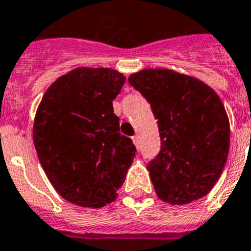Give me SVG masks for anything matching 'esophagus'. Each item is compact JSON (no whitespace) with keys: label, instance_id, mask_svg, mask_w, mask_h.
Segmentation results:
<instances>
[{"label":"esophagus","instance_id":"obj_1","mask_svg":"<svg viewBox=\"0 0 251 251\" xmlns=\"http://www.w3.org/2000/svg\"><path fill=\"white\" fill-rule=\"evenodd\" d=\"M138 137H137V135H135V137H133V142H134V145H135V146H138Z\"/></svg>","mask_w":251,"mask_h":251}]
</instances>
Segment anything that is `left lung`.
I'll return each mask as SVG.
<instances>
[{
    "label": "left lung",
    "mask_w": 251,
    "mask_h": 251,
    "mask_svg": "<svg viewBox=\"0 0 251 251\" xmlns=\"http://www.w3.org/2000/svg\"><path fill=\"white\" fill-rule=\"evenodd\" d=\"M158 120L160 151L147 166L158 198L184 205L204 198L226 163L230 125L219 95L201 80L167 68L130 75Z\"/></svg>",
    "instance_id": "left-lung-1"
}]
</instances>
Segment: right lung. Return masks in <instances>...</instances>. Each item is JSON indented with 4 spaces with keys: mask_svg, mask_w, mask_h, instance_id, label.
Wrapping results in <instances>:
<instances>
[{
    "mask_svg": "<svg viewBox=\"0 0 251 251\" xmlns=\"http://www.w3.org/2000/svg\"><path fill=\"white\" fill-rule=\"evenodd\" d=\"M126 77L79 67L55 80L36 109L32 139L50 183L67 201L101 208L118 196L135 146L120 133L112 101Z\"/></svg>",
    "mask_w": 251,
    "mask_h": 251,
    "instance_id": "add662e5",
    "label": "right lung"
}]
</instances>
